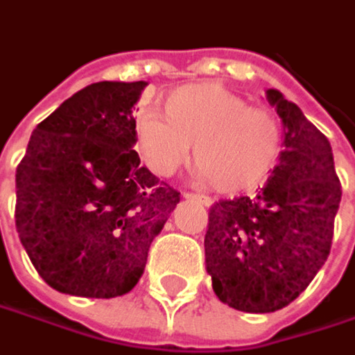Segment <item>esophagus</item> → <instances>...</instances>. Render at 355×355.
I'll list each match as a JSON object with an SVG mask.
<instances>
[{
    "mask_svg": "<svg viewBox=\"0 0 355 355\" xmlns=\"http://www.w3.org/2000/svg\"><path fill=\"white\" fill-rule=\"evenodd\" d=\"M183 197H185V199H195V201H199V203H203V205H205V207L213 205V199H211L209 195L189 193V191H185V193H183Z\"/></svg>",
    "mask_w": 355,
    "mask_h": 355,
    "instance_id": "1",
    "label": "esophagus"
}]
</instances>
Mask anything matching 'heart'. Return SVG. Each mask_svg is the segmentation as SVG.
Listing matches in <instances>:
<instances>
[{"instance_id": "obj_1", "label": "heart", "mask_w": 355, "mask_h": 355, "mask_svg": "<svg viewBox=\"0 0 355 355\" xmlns=\"http://www.w3.org/2000/svg\"><path fill=\"white\" fill-rule=\"evenodd\" d=\"M164 113L137 119V146L150 170L172 175L193 144L197 178L218 191L239 193L268 180L282 154V127L220 85H187L164 101Z\"/></svg>"}]
</instances>
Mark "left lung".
<instances>
[{
    "instance_id": "left-lung-1",
    "label": "left lung",
    "mask_w": 355,
    "mask_h": 355,
    "mask_svg": "<svg viewBox=\"0 0 355 355\" xmlns=\"http://www.w3.org/2000/svg\"><path fill=\"white\" fill-rule=\"evenodd\" d=\"M283 123L279 164L256 197L220 199L209 209L207 273L213 291L244 313H273L309 287L324 266L342 185L328 139L287 101L268 89Z\"/></svg>"
}]
</instances>
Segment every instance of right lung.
<instances>
[{"label":"right lung","instance_id":"right-lung-1","mask_svg":"<svg viewBox=\"0 0 355 355\" xmlns=\"http://www.w3.org/2000/svg\"><path fill=\"white\" fill-rule=\"evenodd\" d=\"M146 82H97L33 130L15 173V227L60 293L111 299L146 268L180 191L140 166L132 107Z\"/></svg>","mask_w":355,"mask_h":355}]
</instances>
